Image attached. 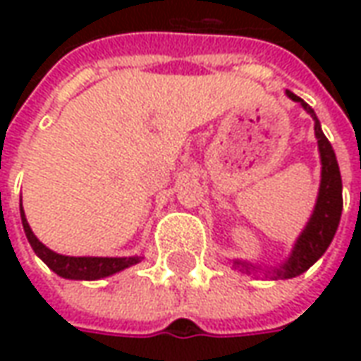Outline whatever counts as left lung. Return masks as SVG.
Returning a JSON list of instances; mask_svg holds the SVG:
<instances>
[{
  "mask_svg": "<svg viewBox=\"0 0 361 361\" xmlns=\"http://www.w3.org/2000/svg\"><path fill=\"white\" fill-rule=\"evenodd\" d=\"M286 96L290 100L302 104L303 110L315 121V137H317L319 157H321V183H319L317 201H315L313 212L302 230V234L298 235L286 261H282L276 267H261L257 263L242 261V259L232 261V267L238 271L245 274H263L265 279L271 280L294 279L307 271L331 245L342 214V178L333 147L323 133L321 123L310 104L303 102L300 96H295L290 90H286Z\"/></svg>",
  "mask_w": 361,
  "mask_h": 361,
  "instance_id": "obj_1",
  "label": "left lung"
}]
</instances>
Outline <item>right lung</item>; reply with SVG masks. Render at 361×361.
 Wrapping results in <instances>:
<instances>
[{
  "mask_svg": "<svg viewBox=\"0 0 361 361\" xmlns=\"http://www.w3.org/2000/svg\"><path fill=\"white\" fill-rule=\"evenodd\" d=\"M20 207V220H23V228H25V234L30 243V247L35 250L38 257L42 259L46 265L50 267L51 271L59 274L61 279L69 280H100L106 276H111L116 272L129 269V267L141 263V255H133V257H71V255H61L51 251L50 247H46L35 232L30 230L23 211V203Z\"/></svg>",
  "mask_w": 361,
  "mask_h": 361,
  "instance_id": "right-lung-1",
  "label": "right lung"
}]
</instances>
